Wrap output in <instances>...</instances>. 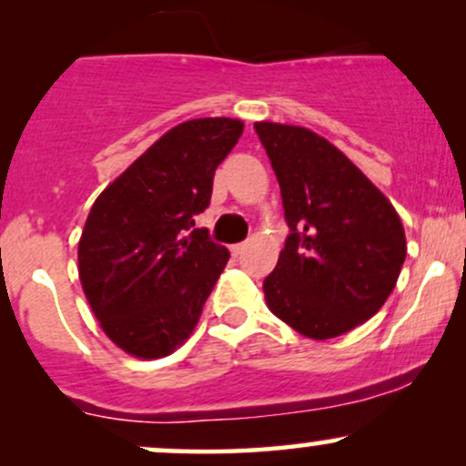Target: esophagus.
Returning a JSON list of instances; mask_svg holds the SVG:
<instances>
[{"label": "esophagus", "mask_w": 466, "mask_h": 466, "mask_svg": "<svg viewBox=\"0 0 466 466\" xmlns=\"http://www.w3.org/2000/svg\"><path fill=\"white\" fill-rule=\"evenodd\" d=\"M229 249H232L234 256H240L245 249H248V243H237V245H232V248H229Z\"/></svg>", "instance_id": "1"}]
</instances>
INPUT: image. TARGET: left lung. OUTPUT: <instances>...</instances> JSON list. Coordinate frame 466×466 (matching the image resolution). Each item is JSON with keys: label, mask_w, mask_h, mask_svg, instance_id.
I'll return each instance as SVG.
<instances>
[{"label": "left lung", "mask_w": 466, "mask_h": 466, "mask_svg": "<svg viewBox=\"0 0 466 466\" xmlns=\"http://www.w3.org/2000/svg\"><path fill=\"white\" fill-rule=\"evenodd\" d=\"M291 232L265 278L269 311L311 339L370 319L397 285L405 229L392 203L339 148L304 127L256 122Z\"/></svg>", "instance_id": "obj_1"}]
</instances>
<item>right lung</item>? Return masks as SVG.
Here are the masks:
<instances>
[{
  "label": "right lung",
  "mask_w": 466,
  "mask_h": 466,
  "mask_svg": "<svg viewBox=\"0 0 466 466\" xmlns=\"http://www.w3.org/2000/svg\"><path fill=\"white\" fill-rule=\"evenodd\" d=\"M240 133L232 117L181 122L92 206L78 276L106 337L133 357L157 360L184 344L228 265L229 251L195 217Z\"/></svg>",
  "instance_id": "obj_1"
}]
</instances>
